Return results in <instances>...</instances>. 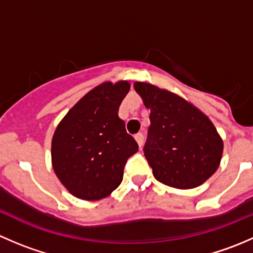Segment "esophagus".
Instances as JSON below:
<instances>
[{"instance_id":"esophagus-1","label":"esophagus","mask_w":253,"mask_h":253,"mask_svg":"<svg viewBox=\"0 0 253 253\" xmlns=\"http://www.w3.org/2000/svg\"><path fill=\"white\" fill-rule=\"evenodd\" d=\"M134 139L138 143V147L142 148L143 144H144V136H143L142 133H137L136 136H134Z\"/></svg>"}]
</instances>
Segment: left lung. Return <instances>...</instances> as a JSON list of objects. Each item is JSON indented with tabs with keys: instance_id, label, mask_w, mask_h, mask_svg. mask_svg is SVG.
<instances>
[{
	"instance_id": "8db88e82",
	"label": "left lung",
	"mask_w": 253,
	"mask_h": 253,
	"mask_svg": "<svg viewBox=\"0 0 253 253\" xmlns=\"http://www.w3.org/2000/svg\"><path fill=\"white\" fill-rule=\"evenodd\" d=\"M133 86L150 110L144 155L154 177L180 190L206 182L219 168L224 148L213 122L172 91L144 82Z\"/></svg>"
}]
</instances>
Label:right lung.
Listing matches in <instances>:
<instances>
[{
    "label": "right lung",
    "instance_id": "1",
    "mask_svg": "<svg viewBox=\"0 0 253 253\" xmlns=\"http://www.w3.org/2000/svg\"><path fill=\"white\" fill-rule=\"evenodd\" d=\"M129 90L127 81L104 82L61 120L51 142V163L58 180L75 197L99 201L122 181L127 159L138 144L119 117Z\"/></svg>",
    "mask_w": 253,
    "mask_h": 253
}]
</instances>
